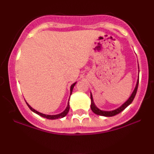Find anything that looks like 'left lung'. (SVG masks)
I'll list each match as a JSON object with an SVG mask.
<instances>
[{
    "instance_id": "obj_1",
    "label": "left lung",
    "mask_w": 154,
    "mask_h": 154,
    "mask_svg": "<svg viewBox=\"0 0 154 154\" xmlns=\"http://www.w3.org/2000/svg\"><path fill=\"white\" fill-rule=\"evenodd\" d=\"M139 69V66H138ZM139 72V70H138ZM138 83H139V75H138V78H137V83H136V85L135 89H134L133 92L132 93L131 95L130 96V98L127 100V101H125L121 106L117 108L116 109H114V110L112 111H103V110H100V109H98L96 106L95 105L94 101H93V95H92V93H91V110L95 113V114L97 115H100V116H115L116 114H119L121 111H122L124 109H126L127 107L130 105V103H132V100H134V98H135L136 93H137V87H138Z\"/></svg>"
}]
</instances>
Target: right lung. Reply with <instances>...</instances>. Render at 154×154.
<instances>
[{"instance_id":"obj_1","label":"right lung","mask_w":154,"mask_h":154,"mask_svg":"<svg viewBox=\"0 0 154 154\" xmlns=\"http://www.w3.org/2000/svg\"><path fill=\"white\" fill-rule=\"evenodd\" d=\"M76 83H77V82L73 83V84H72L71 85V87H70V95H72V91H73V88H74V87H75ZM26 103L27 104L28 107L30 109V110L32 111L33 112H35V114H38V115L41 116L42 117L46 118V119H61V118L64 117V116H66L67 114H68L69 110V99L68 103H67V106H66V109H65V110L63 111V112L60 113V114H56V115H48V114H43V113H40V112H39V111L35 110V109H33V108H32L29 105V104L26 103Z\"/></svg>"}]
</instances>
